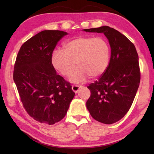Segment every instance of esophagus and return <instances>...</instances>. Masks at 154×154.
<instances>
[{"label":"esophagus","instance_id":"1","mask_svg":"<svg viewBox=\"0 0 154 154\" xmlns=\"http://www.w3.org/2000/svg\"><path fill=\"white\" fill-rule=\"evenodd\" d=\"M83 86L82 85H74L72 86V90H73L75 93H77L78 91L80 89L81 87H82Z\"/></svg>","mask_w":154,"mask_h":154}]
</instances>
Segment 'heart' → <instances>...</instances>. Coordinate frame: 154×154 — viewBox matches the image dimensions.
<instances>
[{"label":"heart","instance_id":"1","mask_svg":"<svg viewBox=\"0 0 154 154\" xmlns=\"http://www.w3.org/2000/svg\"><path fill=\"white\" fill-rule=\"evenodd\" d=\"M110 47L102 37L80 36L66 42L63 50H55L51 63L55 70L67 76L73 83H83L90 76L99 77L106 71L109 63Z\"/></svg>","mask_w":154,"mask_h":154}]
</instances>
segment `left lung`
I'll use <instances>...</instances> for the list:
<instances>
[{
    "instance_id": "obj_1",
    "label": "left lung",
    "mask_w": 154,
    "mask_h": 154,
    "mask_svg": "<svg viewBox=\"0 0 154 154\" xmlns=\"http://www.w3.org/2000/svg\"><path fill=\"white\" fill-rule=\"evenodd\" d=\"M103 33L109 40L111 55L106 71L87 87L91 96L87 108L94 120L106 124L116 122L128 112L140 81L138 55L125 35L109 26L84 29Z\"/></svg>"
}]
</instances>
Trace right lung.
I'll return each mask as SVG.
<instances>
[{
	"label": "right lung",
	"mask_w": 154,
	"mask_h": 154,
	"mask_svg": "<svg viewBox=\"0 0 154 154\" xmlns=\"http://www.w3.org/2000/svg\"><path fill=\"white\" fill-rule=\"evenodd\" d=\"M60 30H44L29 39L16 56L13 79L23 107L29 116L51 125L66 115L75 93L70 83L57 75L51 55L61 39Z\"/></svg>",
	"instance_id": "1"
}]
</instances>
